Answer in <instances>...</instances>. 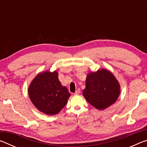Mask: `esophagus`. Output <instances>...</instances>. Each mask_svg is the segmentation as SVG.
<instances>
[{"label":"esophagus","mask_w":147,"mask_h":147,"mask_svg":"<svg viewBox=\"0 0 147 147\" xmlns=\"http://www.w3.org/2000/svg\"><path fill=\"white\" fill-rule=\"evenodd\" d=\"M80 93V89H77V90L75 91V93H74V94H78Z\"/></svg>","instance_id":"1"}]
</instances>
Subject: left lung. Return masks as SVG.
I'll list each match as a JSON object with an SVG mask.
<instances>
[{"label": "left lung", "mask_w": 147, "mask_h": 147, "mask_svg": "<svg viewBox=\"0 0 147 147\" xmlns=\"http://www.w3.org/2000/svg\"><path fill=\"white\" fill-rule=\"evenodd\" d=\"M120 94V85L113 74L106 69L87 76L83 95L98 109H104L115 102Z\"/></svg>", "instance_id": "obj_1"}]
</instances>
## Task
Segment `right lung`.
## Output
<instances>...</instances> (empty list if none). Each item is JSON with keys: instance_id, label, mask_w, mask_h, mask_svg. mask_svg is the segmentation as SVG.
<instances>
[{"instance_id": "right-lung-1", "label": "right lung", "mask_w": 147, "mask_h": 147, "mask_svg": "<svg viewBox=\"0 0 147 147\" xmlns=\"http://www.w3.org/2000/svg\"><path fill=\"white\" fill-rule=\"evenodd\" d=\"M28 94L34 105L47 115L59 113L71 96L68 89L61 86L56 71L37 75L29 86Z\"/></svg>"}]
</instances>
